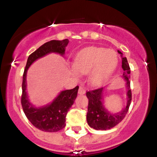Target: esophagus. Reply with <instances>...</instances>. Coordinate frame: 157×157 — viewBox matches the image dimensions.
Returning a JSON list of instances; mask_svg holds the SVG:
<instances>
[{
    "label": "esophagus",
    "instance_id": "1",
    "mask_svg": "<svg viewBox=\"0 0 157 157\" xmlns=\"http://www.w3.org/2000/svg\"><path fill=\"white\" fill-rule=\"evenodd\" d=\"M78 93L80 94H84L86 93V89H85L82 86H80V87H79Z\"/></svg>",
    "mask_w": 157,
    "mask_h": 157
}]
</instances>
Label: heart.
Returning a JSON list of instances; mask_svg holds the SVG:
<instances>
[{
	"label": "heart",
	"instance_id": "b5f03b06",
	"mask_svg": "<svg viewBox=\"0 0 157 157\" xmlns=\"http://www.w3.org/2000/svg\"><path fill=\"white\" fill-rule=\"evenodd\" d=\"M118 64V57L114 51L102 47H88L77 54L74 62L72 73L89 74V80L93 86H100L109 78Z\"/></svg>",
	"mask_w": 157,
	"mask_h": 157
}]
</instances>
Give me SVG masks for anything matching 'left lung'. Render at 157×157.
<instances>
[{
	"instance_id": "left-lung-1",
	"label": "left lung",
	"mask_w": 157,
	"mask_h": 157,
	"mask_svg": "<svg viewBox=\"0 0 157 157\" xmlns=\"http://www.w3.org/2000/svg\"><path fill=\"white\" fill-rule=\"evenodd\" d=\"M120 55L121 52L118 51ZM122 68L123 69V77L126 81L127 87V105L120 112L111 113L104 108L103 100V88L91 90L86 91V97L89 99L88 112L86 120L90 127L96 130H108L114 127L123 120L128 113L131 102V90L130 87V66L126 57H122Z\"/></svg>"
}]
</instances>
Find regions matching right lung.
Here are the masks:
<instances>
[{"instance_id": "1", "label": "right lung", "mask_w": 157, "mask_h": 157, "mask_svg": "<svg viewBox=\"0 0 157 157\" xmlns=\"http://www.w3.org/2000/svg\"><path fill=\"white\" fill-rule=\"evenodd\" d=\"M68 44V40L48 41L37 48L29 56L23 75L22 96L21 105L27 119L39 130L46 132H57L66 126V117L68 110L75 102L77 95L79 86L73 89L61 91L51 104L40 108L34 107L29 102L26 89V72L29 67L36 60L44 57L51 52L63 55L66 47Z\"/></svg>"}]
</instances>
